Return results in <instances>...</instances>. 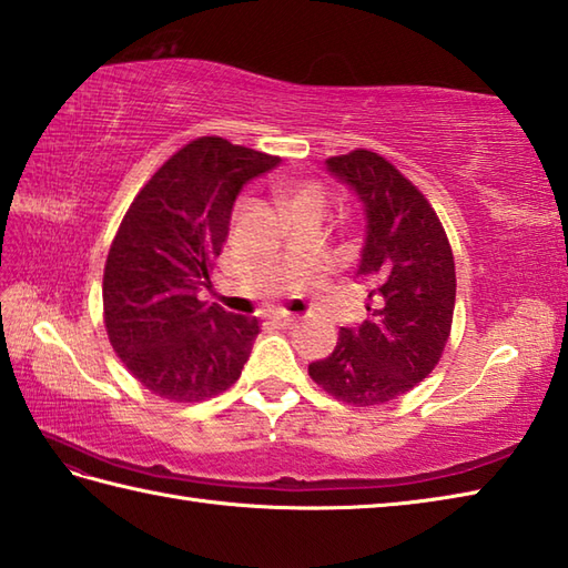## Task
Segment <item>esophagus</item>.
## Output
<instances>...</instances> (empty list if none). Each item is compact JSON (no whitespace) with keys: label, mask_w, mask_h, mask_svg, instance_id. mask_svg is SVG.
<instances>
[{"label":"esophagus","mask_w":568,"mask_h":568,"mask_svg":"<svg viewBox=\"0 0 568 568\" xmlns=\"http://www.w3.org/2000/svg\"><path fill=\"white\" fill-rule=\"evenodd\" d=\"M298 318L296 316H288V314H276V316H272V326H276V328H288V326H294Z\"/></svg>","instance_id":"1"}]
</instances>
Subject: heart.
<instances>
[{"label": "heart", "instance_id": "b5f03b06", "mask_svg": "<svg viewBox=\"0 0 568 568\" xmlns=\"http://www.w3.org/2000/svg\"><path fill=\"white\" fill-rule=\"evenodd\" d=\"M274 199L288 217H326L331 195L318 179L282 176L272 183Z\"/></svg>", "mask_w": 568, "mask_h": 568}]
</instances>
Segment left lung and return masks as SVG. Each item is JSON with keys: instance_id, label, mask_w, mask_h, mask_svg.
Instances as JSON below:
<instances>
[{"instance_id": "8db88e82", "label": "left lung", "mask_w": 568, "mask_h": 568, "mask_svg": "<svg viewBox=\"0 0 568 568\" xmlns=\"http://www.w3.org/2000/svg\"><path fill=\"white\" fill-rule=\"evenodd\" d=\"M326 164L365 205L357 274L369 286L367 321L341 328L308 375L338 402L375 407L407 395L442 361L456 306L454 250L426 195L385 156L353 149Z\"/></svg>"}]
</instances>
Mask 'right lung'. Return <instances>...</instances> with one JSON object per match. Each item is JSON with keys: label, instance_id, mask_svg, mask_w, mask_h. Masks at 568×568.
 I'll return each instance as SVG.
<instances>
[{"label": "right lung", "instance_id": "right-lung-1", "mask_svg": "<svg viewBox=\"0 0 568 568\" xmlns=\"http://www.w3.org/2000/svg\"><path fill=\"white\" fill-rule=\"evenodd\" d=\"M280 156L199 136L126 207L102 274L108 338L132 377L169 402H203L245 367L260 321L195 296L215 267L240 189Z\"/></svg>", "mask_w": 568, "mask_h": 568}]
</instances>
